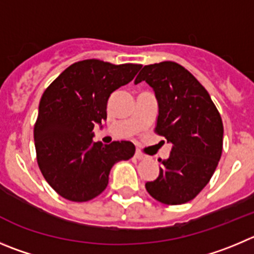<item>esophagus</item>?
Here are the masks:
<instances>
[{"label":"esophagus","mask_w":254,"mask_h":254,"mask_svg":"<svg viewBox=\"0 0 254 254\" xmlns=\"http://www.w3.org/2000/svg\"><path fill=\"white\" fill-rule=\"evenodd\" d=\"M135 158H136V159H138V160H144V159H145V158H146V155H144V154L143 153H141V151L140 150H136V151H135Z\"/></svg>","instance_id":"obj_1"}]
</instances>
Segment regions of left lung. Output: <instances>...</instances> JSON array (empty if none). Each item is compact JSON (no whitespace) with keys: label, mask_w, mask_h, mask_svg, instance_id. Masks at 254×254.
Returning a JSON list of instances; mask_svg holds the SVG:
<instances>
[{"label":"left lung","mask_w":254,"mask_h":254,"mask_svg":"<svg viewBox=\"0 0 254 254\" xmlns=\"http://www.w3.org/2000/svg\"><path fill=\"white\" fill-rule=\"evenodd\" d=\"M146 81L155 91L159 115L154 129L173 144L155 181L146 182L158 202L184 204L209 183L223 149V123L209 94L174 61L145 65L135 84Z\"/></svg>","instance_id":"1"}]
</instances>
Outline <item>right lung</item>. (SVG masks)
<instances>
[{
    "mask_svg": "<svg viewBox=\"0 0 254 254\" xmlns=\"http://www.w3.org/2000/svg\"><path fill=\"white\" fill-rule=\"evenodd\" d=\"M139 64L89 59L68 66L44 91L34 127L36 159L51 188L71 202L103 193L109 173L135 153L130 141L92 143L94 125L106 119L111 92L131 81Z\"/></svg>",
    "mask_w": 254,
    "mask_h": 254,
    "instance_id": "obj_1",
    "label": "right lung"
}]
</instances>
